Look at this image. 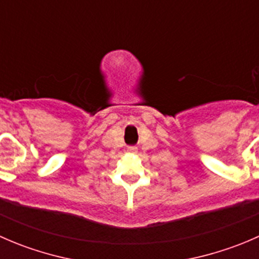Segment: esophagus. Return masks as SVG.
<instances>
[{
  "mask_svg": "<svg viewBox=\"0 0 259 259\" xmlns=\"http://www.w3.org/2000/svg\"><path fill=\"white\" fill-rule=\"evenodd\" d=\"M127 150H129L130 153H137L138 148L137 146H129V148H127Z\"/></svg>",
  "mask_w": 259,
  "mask_h": 259,
  "instance_id": "34e87169",
  "label": "esophagus"
}]
</instances>
